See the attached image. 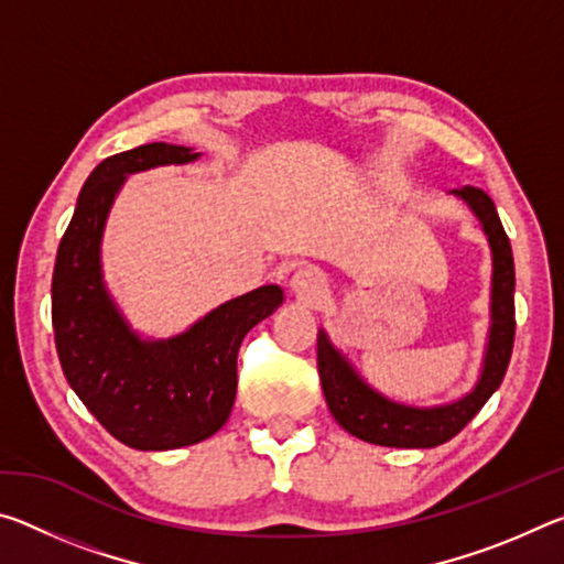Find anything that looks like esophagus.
<instances>
[{
  "label": "esophagus",
  "mask_w": 564,
  "mask_h": 564,
  "mask_svg": "<svg viewBox=\"0 0 564 564\" xmlns=\"http://www.w3.org/2000/svg\"><path fill=\"white\" fill-rule=\"evenodd\" d=\"M291 289L299 299L316 303L328 293V283H326V275H323L318 269H313V265H303V269L293 273Z\"/></svg>",
  "instance_id": "obj_1"
}]
</instances>
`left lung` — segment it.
<instances>
[{
	"label": "left lung",
	"mask_w": 564,
	"mask_h": 564,
	"mask_svg": "<svg viewBox=\"0 0 564 564\" xmlns=\"http://www.w3.org/2000/svg\"><path fill=\"white\" fill-rule=\"evenodd\" d=\"M451 194L473 208L490 241L492 291H490V336L485 348L480 378L460 400L435 408L393 403L362 380L326 330H318V373L330 415L343 431L360 441L386 447H435L455 437L480 413L488 398L500 388L512 356L514 340V263L510 238L500 224L498 208L482 188L463 186Z\"/></svg>",
	"instance_id": "obj_1"
}]
</instances>
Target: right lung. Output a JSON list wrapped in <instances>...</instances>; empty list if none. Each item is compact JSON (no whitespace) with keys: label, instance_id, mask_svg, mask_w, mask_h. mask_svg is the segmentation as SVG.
Listing matches in <instances>:
<instances>
[{"label":"right lung","instance_id":"obj_1","mask_svg":"<svg viewBox=\"0 0 564 564\" xmlns=\"http://www.w3.org/2000/svg\"><path fill=\"white\" fill-rule=\"evenodd\" d=\"M194 159L196 151L164 141L104 159L56 251L52 323L64 376L91 415L137 451H174L221 431L236 400L241 340L283 303L279 285H261L166 340H144L121 316L101 275L113 198L129 174Z\"/></svg>","mask_w":564,"mask_h":564}]
</instances>
